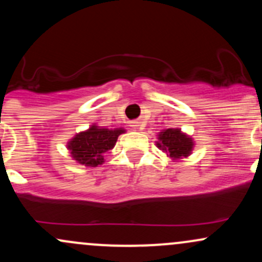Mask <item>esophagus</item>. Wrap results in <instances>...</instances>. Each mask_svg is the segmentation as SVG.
<instances>
[{
  "instance_id": "1",
  "label": "esophagus",
  "mask_w": 262,
  "mask_h": 262,
  "mask_svg": "<svg viewBox=\"0 0 262 262\" xmlns=\"http://www.w3.org/2000/svg\"><path fill=\"white\" fill-rule=\"evenodd\" d=\"M130 124H132V127H133V128H138V127H140V122H139V121H134V122H132Z\"/></svg>"
}]
</instances>
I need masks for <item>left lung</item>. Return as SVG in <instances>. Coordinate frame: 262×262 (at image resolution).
I'll use <instances>...</instances> for the list:
<instances>
[{"label": "left lung", "instance_id": "obj_1", "mask_svg": "<svg viewBox=\"0 0 262 262\" xmlns=\"http://www.w3.org/2000/svg\"><path fill=\"white\" fill-rule=\"evenodd\" d=\"M156 146L166 152L172 161H181L188 158L194 148V140L191 135L182 132L180 128L162 129L158 133Z\"/></svg>", "mask_w": 262, "mask_h": 262}]
</instances>
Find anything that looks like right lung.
I'll list each match as a JSON object with an SVG mask.
<instances>
[{
    "mask_svg": "<svg viewBox=\"0 0 262 262\" xmlns=\"http://www.w3.org/2000/svg\"><path fill=\"white\" fill-rule=\"evenodd\" d=\"M125 132L122 127L108 129L93 123L89 129L75 134L66 143V149L76 164L86 167H97L103 164L104 154L114 148L119 135Z\"/></svg>",
    "mask_w": 262,
    "mask_h": 262,
    "instance_id": "obj_1",
    "label": "right lung"
}]
</instances>
